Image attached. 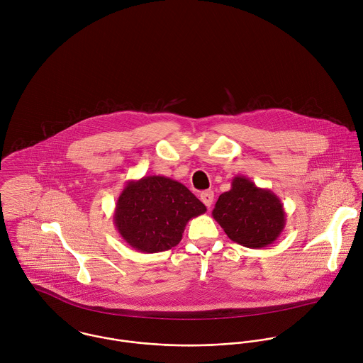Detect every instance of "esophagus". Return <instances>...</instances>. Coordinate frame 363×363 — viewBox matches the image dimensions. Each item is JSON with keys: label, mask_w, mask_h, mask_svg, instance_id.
<instances>
[{"label": "esophagus", "mask_w": 363, "mask_h": 363, "mask_svg": "<svg viewBox=\"0 0 363 363\" xmlns=\"http://www.w3.org/2000/svg\"><path fill=\"white\" fill-rule=\"evenodd\" d=\"M200 200H201L208 208L211 207L212 203H213V193H212L211 190L203 191V193L200 194Z\"/></svg>", "instance_id": "obj_1"}]
</instances>
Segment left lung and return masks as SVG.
I'll use <instances>...</instances> for the list:
<instances>
[{
	"label": "left lung",
	"instance_id": "obj_1",
	"mask_svg": "<svg viewBox=\"0 0 363 363\" xmlns=\"http://www.w3.org/2000/svg\"><path fill=\"white\" fill-rule=\"evenodd\" d=\"M212 216L230 240L249 249L272 245L286 222L279 197L246 176L233 177L230 190L219 196Z\"/></svg>",
	"mask_w": 363,
	"mask_h": 363
}]
</instances>
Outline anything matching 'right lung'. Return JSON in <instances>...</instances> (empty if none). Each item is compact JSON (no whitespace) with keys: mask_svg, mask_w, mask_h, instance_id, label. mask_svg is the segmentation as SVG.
<instances>
[{"mask_svg":"<svg viewBox=\"0 0 363 363\" xmlns=\"http://www.w3.org/2000/svg\"><path fill=\"white\" fill-rule=\"evenodd\" d=\"M206 211L184 184L164 176H144L127 182L113 220L127 245L148 255L179 245L187 222Z\"/></svg>","mask_w":363,"mask_h":363,"instance_id":"obj_1","label":"right lung"}]
</instances>
